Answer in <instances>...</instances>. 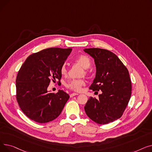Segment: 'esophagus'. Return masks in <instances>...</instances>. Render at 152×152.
<instances>
[{"mask_svg": "<svg viewBox=\"0 0 152 152\" xmlns=\"http://www.w3.org/2000/svg\"><path fill=\"white\" fill-rule=\"evenodd\" d=\"M78 95V94H77V93H73V94H70V97H73L75 96V95Z\"/></svg>", "mask_w": 152, "mask_h": 152, "instance_id": "34e87169", "label": "esophagus"}]
</instances>
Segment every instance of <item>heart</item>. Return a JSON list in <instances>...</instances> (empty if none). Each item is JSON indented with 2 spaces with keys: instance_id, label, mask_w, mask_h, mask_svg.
<instances>
[{
  "instance_id": "obj_1",
  "label": "heart",
  "mask_w": 152,
  "mask_h": 152,
  "mask_svg": "<svg viewBox=\"0 0 152 152\" xmlns=\"http://www.w3.org/2000/svg\"><path fill=\"white\" fill-rule=\"evenodd\" d=\"M75 61L76 63L78 64L79 65H80L81 67H83L84 69L89 68L91 65V61L88 56L84 54L79 55L78 57H77L75 58ZM67 72L68 71L65 65H62L60 68L61 75L62 76H65L67 74ZM84 75H88V73H87V71L86 69L84 71ZM84 84H85V81L84 80H83V79H75V80H72L69 81L66 84V87L68 89L72 91L79 92L81 90L82 87Z\"/></svg>"
}]
</instances>
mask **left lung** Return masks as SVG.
I'll return each mask as SVG.
<instances>
[{"mask_svg":"<svg viewBox=\"0 0 152 152\" xmlns=\"http://www.w3.org/2000/svg\"><path fill=\"white\" fill-rule=\"evenodd\" d=\"M94 59L96 75L89 89L98 93L99 99L91 97L84 107L86 115L92 121L105 124L120 118L131 95L129 71L117 56L99 48L85 49Z\"/></svg>","mask_w":152,"mask_h":152,"instance_id":"1","label":"left lung"}]
</instances>
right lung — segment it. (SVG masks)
<instances>
[{
	"label": "right lung",
	"instance_id": "right-lung-1",
	"mask_svg": "<svg viewBox=\"0 0 152 152\" xmlns=\"http://www.w3.org/2000/svg\"><path fill=\"white\" fill-rule=\"evenodd\" d=\"M71 49L49 48L30 55L16 79V97L23 113L39 123L53 121L61 113L69 95L62 90L48 91L50 81L61 77L60 68Z\"/></svg>",
	"mask_w": 152,
	"mask_h": 152
}]
</instances>
